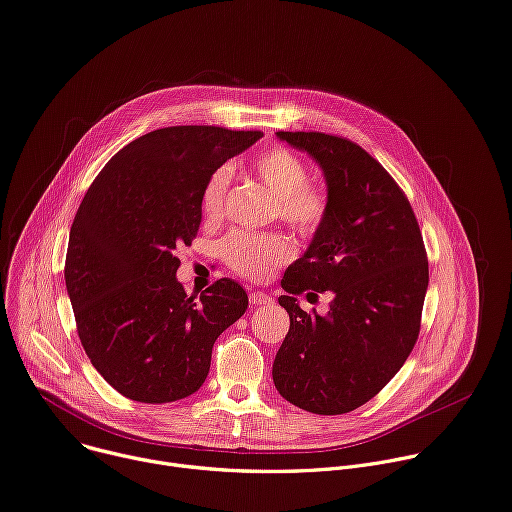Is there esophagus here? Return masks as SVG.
Returning <instances> with one entry per match:
<instances>
[{
    "label": "esophagus",
    "instance_id": "obj_1",
    "mask_svg": "<svg viewBox=\"0 0 512 512\" xmlns=\"http://www.w3.org/2000/svg\"><path fill=\"white\" fill-rule=\"evenodd\" d=\"M274 299L270 297V295H266V293H262V291H252L250 293V303L252 305H268V303H272Z\"/></svg>",
    "mask_w": 512,
    "mask_h": 512
}]
</instances>
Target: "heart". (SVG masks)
<instances>
[{"label":"heart","mask_w":512,"mask_h":512,"mask_svg":"<svg viewBox=\"0 0 512 512\" xmlns=\"http://www.w3.org/2000/svg\"><path fill=\"white\" fill-rule=\"evenodd\" d=\"M256 177L278 199V213L301 236H313L327 217V195L309 183L307 164L287 148H270L252 160ZM234 179V168L221 164L213 168L201 189V209L205 217L217 219L225 209L227 191ZM223 262L250 280L268 278L276 266L293 256L287 238L276 234L232 232L219 244Z\"/></svg>","instance_id":"obj_1"}]
</instances>
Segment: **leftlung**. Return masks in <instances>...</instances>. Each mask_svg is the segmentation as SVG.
Here are the masks:
<instances>
[{
    "instance_id": "obj_1",
    "label": "left lung",
    "mask_w": 512,
    "mask_h": 512,
    "mask_svg": "<svg viewBox=\"0 0 512 512\" xmlns=\"http://www.w3.org/2000/svg\"><path fill=\"white\" fill-rule=\"evenodd\" d=\"M323 170L327 217L282 278L291 317L272 380L282 399L317 415L350 413L376 396L415 348L429 264L413 207L358 144L321 132H276ZM327 290V316L296 297Z\"/></svg>"
}]
</instances>
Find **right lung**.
<instances>
[{
	"instance_id": "right-lung-1",
	"label": "right lung",
	"mask_w": 512,
	"mask_h": 512,
	"mask_svg": "<svg viewBox=\"0 0 512 512\" xmlns=\"http://www.w3.org/2000/svg\"><path fill=\"white\" fill-rule=\"evenodd\" d=\"M260 138L215 126L144 134L103 166L75 215L65 282L77 333L95 370L132 401L197 392L215 339L248 309L232 278L187 295L175 250L197 236L211 170Z\"/></svg>"
}]
</instances>
